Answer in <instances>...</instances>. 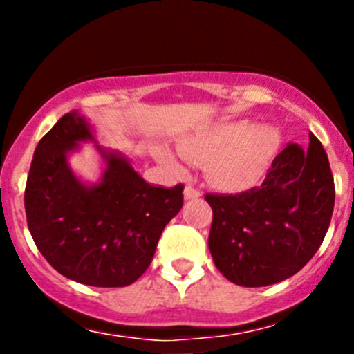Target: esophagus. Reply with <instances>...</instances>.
<instances>
[{"label": "esophagus", "mask_w": 354, "mask_h": 354, "mask_svg": "<svg viewBox=\"0 0 354 354\" xmlns=\"http://www.w3.org/2000/svg\"><path fill=\"white\" fill-rule=\"evenodd\" d=\"M183 195H185V200H194V198H198L202 194H200L197 188H194V187H190V185H188V187H185Z\"/></svg>", "instance_id": "esophagus-1"}]
</instances>
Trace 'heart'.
Wrapping results in <instances>:
<instances>
[{"label":"heart","instance_id":"b5f03b06","mask_svg":"<svg viewBox=\"0 0 354 354\" xmlns=\"http://www.w3.org/2000/svg\"><path fill=\"white\" fill-rule=\"evenodd\" d=\"M277 147V131L269 124L246 120L212 124L180 142L178 151L192 164H205L207 176L224 190H245L262 174ZM157 159L167 167L180 166L176 156L157 149Z\"/></svg>","mask_w":354,"mask_h":354}]
</instances>
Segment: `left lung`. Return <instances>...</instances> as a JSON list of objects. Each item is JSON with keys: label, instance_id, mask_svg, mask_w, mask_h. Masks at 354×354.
<instances>
[{"label": "left lung", "instance_id": "obj_1", "mask_svg": "<svg viewBox=\"0 0 354 354\" xmlns=\"http://www.w3.org/2000/svg\"><path fill=\"white\" fill-rule=\"evenodd\" d=\"M329 159L315 135L276 156L262 185L205 195L212 207L209 250L231 283L260 288L295 276L322 245L334 210Z\"/></svg>", "mask_w": 354, "mask_h": 354}]
</instances>
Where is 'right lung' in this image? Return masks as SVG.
<instances>
[{
    "instance_id": "right-lung-1",
    "label": "right lung",
    "mask_w": 354,
    "mask_h": 354,
    "mask_svg": "<svg viewBox=\"0 0 354 354\" xmlns=\"http://www.w3.org/2000/svg\"><path fill=\"white\" fill-rule=\"evenodd\" d=\"M82 143H94L102 156L94 184L82 180L67 160ZM181 207L183 185L147 183L128 157L97 144L94 127L78 111L59 118L35 147L25 187L28 231L68 279L97 288L135 283Z\"/></svg>"
}]
</instances>
